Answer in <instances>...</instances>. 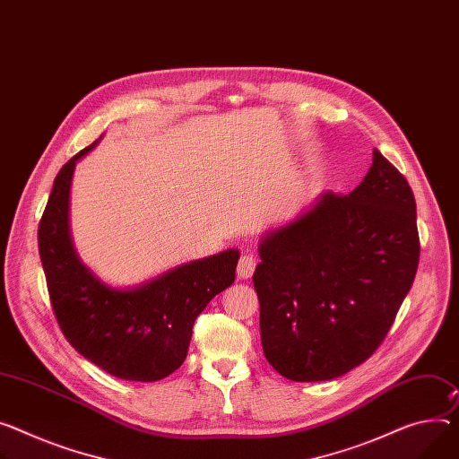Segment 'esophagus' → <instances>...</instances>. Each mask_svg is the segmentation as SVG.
Segmentation results:
<instances>
[{
	"instance_id": "1",
	"label": "esophagus",
	"mask_w": 459,
	"mask_h": 459,
	"mask_svg": "<svg viewBox=\"0 0 459 459\" xmlns=\"http://www.w3.org/2000/svg\"><path fill=\"white\" fill-rule=\"evenodd\" d=\"M255 266H257V261L252 254H244L240 259H238V264H237V275L238 279H250L255 272Z\"/></svg>"
}]
</instances>
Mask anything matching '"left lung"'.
<instances>
[{"mask_svg":"<svg viewBox=\"0 0 459 459\" xmlns=\"http://www.w3.org/2000/svg\"><path fill=\"white\" fill-rule=\"evenodd\" d=\"M254 287L270 366L296 382L366 362L390 331L419 264L415 198L377 149L360 186L322 191L259 240Z\"/></svg>","mask_w":459,"mask_h":459,"instance_id":"8db88e82","label":"left lung"}]
</instances>
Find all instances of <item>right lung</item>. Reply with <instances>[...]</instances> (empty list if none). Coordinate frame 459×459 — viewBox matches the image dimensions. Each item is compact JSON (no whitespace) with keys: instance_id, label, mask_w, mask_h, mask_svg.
<instances>
[{"instance_id":"1","label":"right lung","mask_w":459,"mask_h":459,"mask_svg":"<svg viewBox=\"0 0 459 459\" xmlns=\"http://www.w3.org/2000/svg\"><path fill=\"white\" fill-rule=\"evenodd\" d=\"M100 139L56 174L39 228L40 259L58 325L75 351L117 378L154 382L184 364L195 320L233 285L240 252L187 261L132 287L102 281L79 257L69 230L75 167Z\"/></svg>"}]
</instances>
